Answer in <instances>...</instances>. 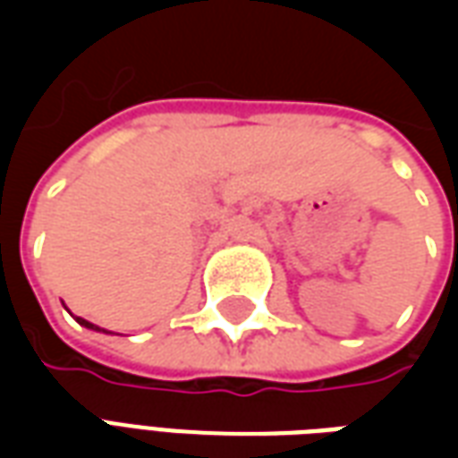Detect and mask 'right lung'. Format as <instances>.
Returning <instances> with one entry per match:
<instances>
[{
	"instance_id": "right-lung-1",
	"label": "right lung",
	"mask_w": 458,
	"mask_h": 458,
	"mask_svg": "<svg viewBox=\"0 0 458 458\" xmlns=\"http://www.w3.org/2000/svg\"><path fill=\"white\" fill-rule=\"evenodd\" d=\"M75 321H78V324H81V327H85V328H93V331H103V334H110V331H105V328L95 327V324H90V321H85V318H81V317H75Z\"/></svg>"
}]
</instances>
